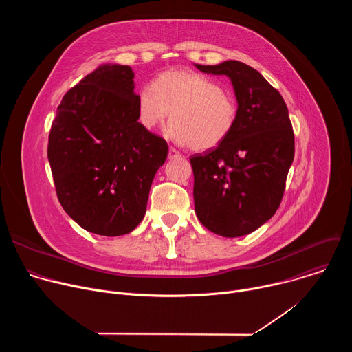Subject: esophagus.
<instances>
[{
  "instance_id": "34e87169",
  "label": "esophagus",
  "mask_w": 352,
  "mask_h": 352,
  "mask_svg": "<svg viewBox=\"0 0 352 352\" xmlns=\"http://www.w3.org/2000/svg\"><path fill=\"white\" fill-rule=\"evenodd\" d=\"M177 157H181V153L178 152L177 148H174V147H170V150H168V159H177Z\"/></svg>"
}]
</instances>
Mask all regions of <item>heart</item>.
<instances>
[{"mask_svg":"<svg viewBox=\"0 0 352 352\" xmlns=\"http://www.w3.org/2000/svg\"><path fill=\"white\" fill-rule=\"evenodd\" d=\"M136 114L147 131L160 128L171 114L168 136L179 144L205 152L221 144L232 132L238 106L212 78L189 69H170L153 86L136 91Z\"/></svg>","mask_w":352,"mask_h":352,"instance_id":"heart-1","label":"heart"}]
</instances>
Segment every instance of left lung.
<instances>
[{
    "instance_id": "left-lung-1",
    "label": "left lung",
    "mask_w": 352,
    "mask_h": 352,
    "mask_svg": "<svg viewBox=\"0 0 352 352\" xmlns=\"http://www.w3.org/2000/svg\"><path fill=\"white\" fill-rule=\"evenodd\" d=\"M195 67L228 76L238 104L230 136L190 157L195 212L212 232L242 236L269 221L281 204L295 152L288 109L278 90L243 63Z\"/></svg>"
}]
</instances>
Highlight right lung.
Returning a JSON list of instances; mask_svg holds the SVG:
<instances>
[{"instance_id":"1","label":"right lung","mask_w":352,"mask_h":352,"mask_svg":"<svg viewBox=\"0 0 352 352\" xmlns=\"http://www.w3.org/2000/svg\"><path fill=\"white\" fill-rule=\"evenodd\" d=\"M133 71L103 64L67 91L48 136L57 196L83 230L131 232L164 164L167 142L138 122Z\"/></svg>"}]
</instances>
